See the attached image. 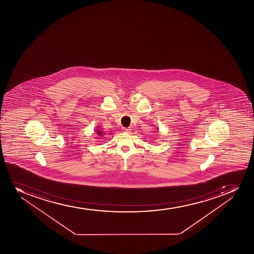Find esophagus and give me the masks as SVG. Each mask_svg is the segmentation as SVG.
Returning a JSON list of instances; mask_svg holds the SVG:
<instances>
[{"instance_id":"esophagus-1","label":"esophagus","mask_w":254,"mask_h":254,"mask_svg":"<svg viewBox=\"0 0 254 254\" xmlns=\"http://www.w3.org/2000/svg\"><path fill=\"white\" fill-rule=\"evenodd\" d=\"M123 132H129V131H131V129L129 128V127H123Z\"/></svg>"}]
</instances>
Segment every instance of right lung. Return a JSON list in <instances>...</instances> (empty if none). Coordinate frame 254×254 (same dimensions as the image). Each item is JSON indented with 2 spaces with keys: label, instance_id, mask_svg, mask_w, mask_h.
<instances>
[{
  "label": "right lung",
  "instance_id": "right-lung-1",
  "mask_svg": "<svg viewBox=\"0 0 254 254\" xmlns=\"http://www.w3.org/2000/svg\"><path fill=\"white\" fill-rule=\"evenodd\" d=\"M97 133H98V135H100V136H103V131H99V130H97Z\"/></svg>",
  "mask_w": 254,
  "mask_h": 254
}]
</instances>
